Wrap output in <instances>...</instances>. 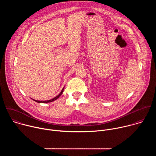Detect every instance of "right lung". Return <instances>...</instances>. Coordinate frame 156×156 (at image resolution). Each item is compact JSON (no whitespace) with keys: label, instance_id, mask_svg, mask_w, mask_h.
Returning a JSON list of instances; mask_svg holds the SVG:
<instances>
[{"label":"right lung","instance_id":"add662e5","mask_svg":"<svg viewBox=\"0 0 156 156\" xmlns=\"http://www.w3.org/2000/svg\"><path fill=\"white\" fill-rule=\"evenodd\" d=\"M63 89H64V87L62 89V91L60 93V94H59L58 96H57L56 97H55L54 98H53V99H51V100H49V101H37V100H34V101H36V102H38V103H48V102H52V101L56 100L57 99H58V98L62 95V93H63Z\"/></svg>","mask_w":156,"mask_h":156}]
</instances>
